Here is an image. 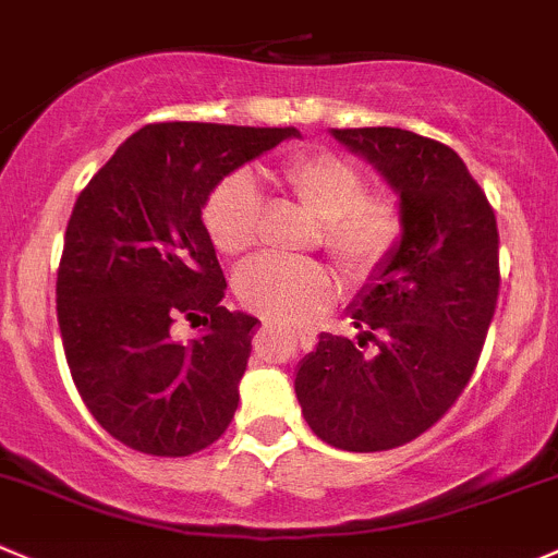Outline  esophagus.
I'll return each mask as SVG.
<instances>
[{
	"label": "esophagus",
	"mask_w": 558,
	"mask_h": 558,
	"mask_svg": "<svg viewBox=\"0 0 558 558\" xmlns=\"http://www.w3.org/2000/svg\"><path fill=\"white\" fill-rule=\"evenodd\" d=\"M264 329H269V332H272V324H264ZM296 340H300L302 345H311V340H313V332H307V329H296Z\"/></svg>",
	"instance_id": "1"
}]
</instances>
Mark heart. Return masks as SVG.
<instances>
[{"label": "heart", "instance_id": "1", "mask_svg": "<svg viewBox=\"0 0 558 558\" xmlns=\"http://www.w3.org/2000/svg\"><path fill=\"white\" fill-rule=\"evenodd\" d=\"M280 180L322 223V242L351 280H367L400 242L403 220L387 196H365V177L332 153L291 158ZM264 196L247 171L226 177L204 207V226L223 256H240L256 242ZM236 296L247 311L272 322H307L335 300V278L316 262L262 256L236 272Z\"/></svg>", "mask_w": 558, "mask_h": 558}]
</instances>
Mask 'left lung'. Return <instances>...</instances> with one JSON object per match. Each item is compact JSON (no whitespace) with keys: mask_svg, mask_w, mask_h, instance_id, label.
<instances>
[{"mask_svg":"<svg viewBox=\"0 0 558 558\" xmlns=\"http://www.w3.org/2000/svg\"><path fill=\"white\" fill-rule=\"evenodd\" d=\"M398 196L400 242L349 305L354 340L318 335L294 392L313 434L349 452L405 445L472 378L499 296L496 215L466 163L400 128L329 130ZM371 339L377 354L362 355Z\"/></svg>","mask_w":558,"mask_h":558,"instance_id":"1","label":"left lung"}]
</instances>
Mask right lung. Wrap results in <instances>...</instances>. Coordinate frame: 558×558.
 I'll return each instance as SVG.
<instances>
[{
	"label": "right lung",
	"instance_id": "obj_1",
	"mask_svg": "<svg viewBox=\"0 0 558 558\" xmlns=\"http://www.w3.org/2000/svg\"><path fill=\"white\" fill-rule=\"evenodd\" d=\"M289 138L300 130L147 124L81 191L57 272L59 332L86 409L130 450L193 456L229 428L258 318L220 305L202 209L223 177ZM180 315L205 324L191 344L170 338Z\"/></svg>",
	"mask_w": 558,
	"mask_h": 558
}]
</instances>
